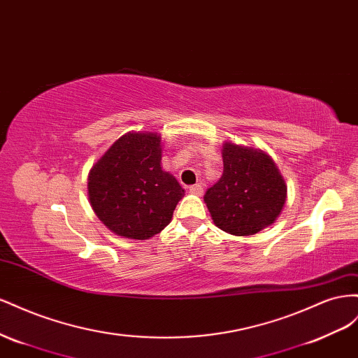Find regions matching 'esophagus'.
<instances>
[{
	"label": "esophagus",
	"instance_id": "esophagus-1",
	"mask_svg": "<svg viewBox=\"0 0 358 358\" xmlns=\"http://www.w3.org/2000/svg\"><path fill=\"white\" fill-rule=\"evenodd\" d=\"M189 190H190L192 195H196V196H201L202 193H203V187H202V185H195V186H192Z\"/></svg>",
	"mask_w": 358,
	"mask_h": 358
}]
</instances>
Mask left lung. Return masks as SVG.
<instances>
[{
	"instance_id": "left-lung-1",
	"label": "left lung",
	"mask_w": 358,
	"mask_h": 358,
	"mask_svg": "<svg viewBox=\"0 0 358 358\" xmlns=\"http://www.w3.org/2000/svg\"><path fill=\"white\" fill-rule=\"evenodd\" d=\"M222 159V177L203 195L211 219L231 236H255L279 217L287 202V182L261 148L224 141Z\"/></svg>"
}]
</instances>
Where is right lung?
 I'll list each match as a JSON object with an SVG mask.
<instances>
[{"mask_svg": "<svg viewBox=\"0 0 358 358\" xmlns=\"http://www.w3.org/2000/svg\"><path fill=\"white\" fill-rule=\"evenodd\" d=\"M182 196L177 178L162 169V136L156 131H127L88 173L91 208L122 238L155 237L168 227Z\"/></svg>", "mask_w": 358, "mask_h": 358, "instance_id": "1", "label": "right lung"}]
</instances>
